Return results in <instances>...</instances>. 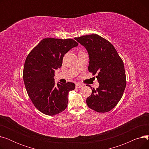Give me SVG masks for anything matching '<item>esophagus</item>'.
Instances as JSON below:
<instances>
[{
  "label": "esophagus",
  "instance_id": "34e87169",
  "mask_svg": "<svg viewBox=\"0 0 149 149\" xmlns=\"http://www.w3.org/2000/svg\"><path fill=\"white\" fill-rule=\"evenodd\" d=\"M83 86V84H79V83H77L75 84V87L76 88H81Z\"/></svg>",
  "mask_w": 149,
  "mask_h": 149
}]
</instances>
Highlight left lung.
I'll use <instances>...</instances> for the list:
<instances>
[{
  "label": "left lung",
  "instance_id": "1",
  "mask_svg": "<svg viewBox=\"0 0 149 149\" xmlns=\"http://www.w3.org/2000/svg\"><path fill=\"white\" fill-rule=\"evenodd\" d=\"M86 49L89 63L88 69L97 74L99 87L92 90L87 105L98 112H107L115 107L122 98L126 86V73L122 59L114 46L97 34L75 37Z\"/></svg>",
  "mask_w": 149,
  "mask_h": 149
}]
</instances>
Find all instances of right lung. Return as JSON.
I'll use <instances>...</instances> for the list:
<instances>
[{
  "label": "right lung",
  "instance_id": "obj_1",
  "mask_svg": "<svg viewBox=\"0 0 149 149\" xmlns=\"http://www.w3.org/2000/svg\"><path fill=\"white\" fill-rule=\"evenodd\" d=\"M79 43L73 39L46 38L31 51L26 58L23 78L34 106L44 114L55 115L68 106L69 92L74 83L55 84V70L61 68L65 54Z\"/></svg>",
  "mask_w": 149,
  "mask_h": 149
}]
</instances>
